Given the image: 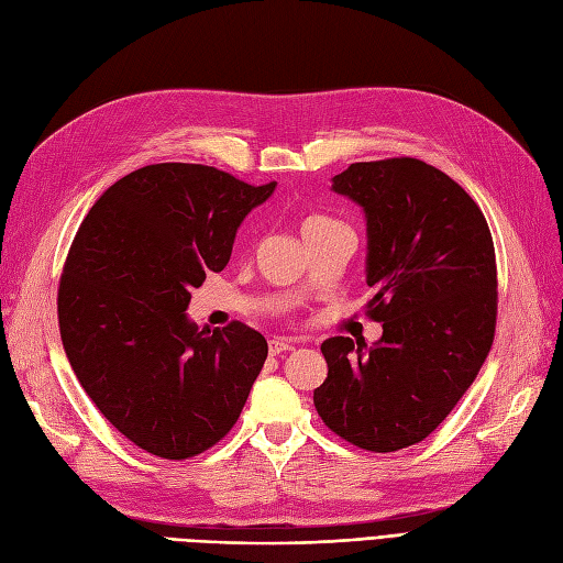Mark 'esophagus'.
<instances>
[{"label": "esophagus", "mask_w": 563, "mask_h": 563, "mask_svg": "<svg viewBox=\"0 0 563 563\" xmlns=\"http://www.w3.org/2000/svg\"><path fill=\"white\" fill-rule=\"evenodd\" d=\"M269 354L277 356V354H284V352H294V342L286 340V338H275L269 340Z\"/></svg>", "instance_id": "esophagus-1"}]
</instances>
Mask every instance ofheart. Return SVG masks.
Masks as SVG:
<instances>
[{
    "instance_id": "1",
    "label": "heart",
    "mask_w": 563,
    "mask_h": 563,
    "mask_svg": "<svg viewBox=\"0 0 563 563\" xmlns=\"http://www.w3.org/2000/svg\"><path fill=\"white\" fill-rule=\"evenodd\" d=\"M323 221H328V219H321V217H312V219H307V221L302 223V228H307V225H314V223H323Z\"/></svg>"
}]
</instances>
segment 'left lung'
<instances>
[{
  "label": "left lung",
  "instance_id": "obj_1",
  "mask_svg": "<svg viewBox=\"0 0 563 563\" xmlns=\"http://www.w3.org/2000/svg\"><path fill=\"white\" fill-rule=\"evenodd\" d=\"M333 190L365 214L367 346L328 338L325 382L314 389L323 423L367 452L421 442L477 377L496 331V254L487 219L448 174L417 158L354 163Z\"/></svg>",
  "mask_w": 563,
  "mask_h": 563
}]
</instances>
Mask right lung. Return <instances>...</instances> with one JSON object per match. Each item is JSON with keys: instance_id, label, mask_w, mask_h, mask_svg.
<instances>
[{"instance_id": "right-lung-1", "label": "right lung", "mask_w": 563, "mask_h": 563, "mask_svg": "<svg viewBox=\"0 0 563 563\" xmlns=\"http://www.w3.org/2000/svg\"><path fill=\"white\" fill-rule=\"evenodd\" d=\"M275 186L207 165H146L102 192L69 246L57 288L65 354L97 410L153 456L214 448L267 358L254 328L200 331L186 309Z\"/></svg>"}]
</instances>
